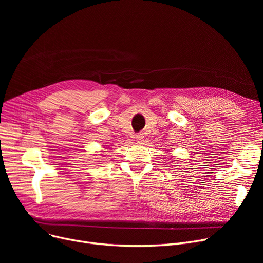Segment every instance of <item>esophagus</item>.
<instances>
[{
	"label": "esophagus",
	"instance_id": "1",
	"mask_svg": "<svg viewBox=\"0 0 263 263\" xmlns=\"http://www.w3.org/2000/svg\"><path fill=\"white\" fill-rule=\"evenodd\" d=\"M136 141L139 143H143L144 142V135L143 134H137L136 135Z\"/></svg>",
	"mask_w": 263,
	"mask_h": 263
}]
</instances>
